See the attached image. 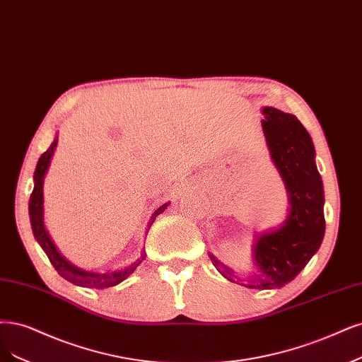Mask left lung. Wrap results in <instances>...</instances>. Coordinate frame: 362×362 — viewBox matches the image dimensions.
I'll return each mask as SVG.
<instances>
[{"instance_id":"obj_1","label":"left lung","mask_w":362,"mask_h":362,"mask_svg":"<svg viewBox=\"0 0 362 362\" xmlns=\"http://www.w3.org/2000/svg\"><path fill=\"white\" fill-rule=\"evenodd\" d=\"M262 129L271 161L284 182L289 197V213L277 229L256 233L253 271L247 279L214 256L211 262L224 279H235L250 289H279L292 281L316 255L325 235L323 184L316 168L313 141L303 124L292 114L276 107H264Z\"/></svg>"}]
</instances>
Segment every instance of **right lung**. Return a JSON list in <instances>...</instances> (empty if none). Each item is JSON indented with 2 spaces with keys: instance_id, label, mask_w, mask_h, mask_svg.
<instances>
[{
  "instance_id": "right-lung-1",
  "label": "right lung",
  "mask_w": 362,
  "mask_h": 362,
  "mask_svg": "<svg viewBox=\"0 0 362 362\" xmlns=\"http://www.w3.org/2000/svg\"><path fill=\"white\" fill-rule=\"evenodd\" d=\"M58 144V136L54 139V142L51 144L46 151L42 154V157L37 161V166L34 170V189L30 197V221H31V228H33V233L35 236L37 243L40 244V247L43 248V252L46 253V256L51 260V264L54 265V268L57 269V272L59 274L61 277H64L67 281L76 284V286H82V288H91V289H105V288H112V286H117L121 281L126 280L129 276L136 271L142 260L145 259V250H142L141 257L136 259L132 265L124 267L121 269H114V271H103V272H95V271H86L82 269L76 265H73L71 262H69L64 256H62L58 248L55 247L54 241L49 236L46 228H45V208H43V184H45V175L47 173L49 165H51L52 156L55 153V148ZM170 204L166 202L161 206H158L151 218H149L148 224H146V232L149 230V228L153 226V223L156 220V217L158 214L163 213V211L169 206Z\"/></svg>"
}]
</instances>
